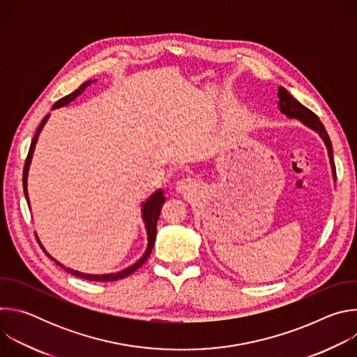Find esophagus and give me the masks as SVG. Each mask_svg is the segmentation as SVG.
Returning a JSON list of instances; mask_svg holds the SVG:
<instances>
[{"mask_svg": "<svg viewBox=\"0 0 357 357\" xmlns=\"http://www.w3.org/2000/svg\"><path fill=\"white\" fill-rule=\"evenodd\" d=\"M176 188L179 192L182 193H190L192 190H195L196 188V182L190 178H182L178 183H176Z\"/></svg>", "mask_w": 357, "mask_h": 357, "instance_id": "1", "label": "esophagus"}]
</instances>
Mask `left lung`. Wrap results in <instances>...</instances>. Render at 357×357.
<instances>
[{
  "mask_svg": "<svg viewBox=\"0 0 357 357\" xmlns=\"http://www.w3.org/2000/svg\"><path fill=\"white\" fill-rule=\"evenodd\" d=\"M278 98H280V110L291 117V119H298L301 120L303 124H307L310 128L315 130L317 132H319V135L322 137V139L325 141L326 146H328V154L331 158V164H332V169H333V176L336 179V167L333 162V151H332V142L331 138L324 127V124L321 123L319 117L311 112L308 107H305L303 105H301L296 98H294L284 87H278Z\"/></svg>",
  "mask_w": 357,
  "mask_h": 357,
  "instance_id": "left-lung-1",
  "label": "left lung"
}]
</instances>
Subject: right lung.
Returning <instances> with one entry per match:
<instances>
[{"mask_svg":"<svg viewBox=\"0 0 357 357\" xmlns=\"http://www.w3.org/2000/svg\"><path fill=\"white\" fill-rule=\"evenodd\" d=\"M90 84V82H84L83 84L79 86V89H76L73 93L62 97L61 100H58L56 103L54 105V109L56 107H62V106H66L69 101L75 100L87 86ZM47 117L49 116H45L43 120L40 121L33 138H32V142H31V146H29V151H28V155H26V160H25V165H24V175H22V185H24V192H25V197L28 200V192H26V176H28V168H29V164H31V158H32V152H33V148H35V144H36V139H38V135L40 132V130L43 128L45 123L47 121ZM165 202V196L162 195V190H157L154 195H152L144 205H142V218H144V222H145V227H146V233H148V247H146V251L144 252V256L135 263L132 264L131 267L120 271V273H114V274H103V275H91V274H83V273H79V271H75V270H70V268H66L65 266H62L61 263H58L55 259H52L49 256V254L46 252V256L52 259L58 266H61L62 268H65L68 273H70L72 275L75 277H79V278H83V280H90V281H117V280H121V278H126L127 275L132 274L134 271H137L145 261L146 259L149 257V254L152 251V247H154V243H155V236H157V223H158V218H160V213H161V208L164 205Z\"/></svg>","mask_w":357,"mask_h":357,"instance_id":"1","label":"right lung"}]
</instances>
